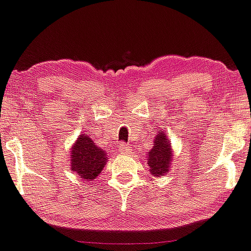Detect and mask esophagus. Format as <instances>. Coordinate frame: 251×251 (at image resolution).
<instances>
[{"mask_svg": "<svg viewBox=\"0 0 251 251\" xmlns=\"http://www.w3.org/2000/svg\"><path fill=\"white\" fill-rule=\"evenodd\" d=\"M120 151L124 152V153H129V152L132 151V148L129 145H127V144H120Z\"/></svg>", "mask_w": 251, "mask_h": 251, "instance_id": "esophagus-1", "label": "esophagus"}]
</instances>
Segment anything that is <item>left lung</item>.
Wrapping results in <instances>:
<instances>
[{"instance_id": "obj_1", "label": "left lung", "mask_w": 251, "mask_h": 251, "mask_svg": "<svg viewBox=\"0 0 251 251\" xmlns=\"http://www.w3.org/2000/svg\"><path fill=\"white\" fill-rule=\"evenodd\" d=\"M153 143V148L148 152L146 162L153 177H162L170 171L174 159V150L168 135L164 131H159L155 134Z\"/></svg>"}]
</instances>
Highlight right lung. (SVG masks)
I'll return each instance as SVG.
<instances>
[{
    "label": "right lung",
    "mask_w": 251,
    "mask_h": 251,
    "mask_svg": "<svg viewBox=\"0 0 251 251\" xmlns=\"http://www.w3.org/2000/svg\"><path fill=\"white\" fill-rule=\"evenodd\" d=\"M107 154L87 134H80L71 148V171L81 179L93 180L101 174Z\"/></svg>",
    "instance_id": "add662e5"
}]
</instances>
